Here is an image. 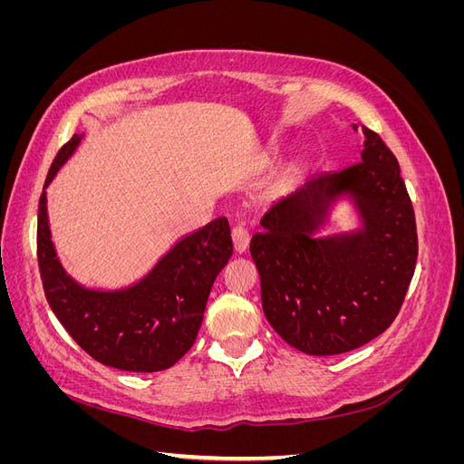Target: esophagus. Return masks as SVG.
Masks as SVG:
<instances>
[{
	"instance_id": "obj_1",
	"label": "esophagus",
	"mask_w": 464,
	"mask_h": 464,
	"mask_svg": "<svg viewBox=\"0 0 464 464\" xmlns=\"http://www.w3.org/2000/svg\"><path fill=\"white\" fill-rule=\"evenodd\" d=\"M232 242L236 254H244L249 246V232L244 227H234L232 228Z\"/></svg>"
}]
</instances>
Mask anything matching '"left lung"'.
<instances>
[{"instance_id": "1", "label": "left lung", "mask_w": 464, "mask_h": 464, "mask_svg": "<svg viewBox=\"0 0 464 464\" xmlns=\"http://www.w3.org/2000/svg\"><path fill=\"white\" fill-rule=\"evenodd\" d=\"M362 162L314 176L278 199L249 244L265 317L312 356L343 354L382 334L414 275L416 218L399 162L375 131L362 125ZM343 194L355 199L362 228L315 238Z\"/></svg>"}]
</instances>
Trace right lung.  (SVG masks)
Listing matches in <instances>:
<instances>
[{
  "label": "right lung",
  "mask_w": 464,
  "mask_h": 464,
  "mask_svg": "<svg viewBox=\"0 0 464 464\" xmlns=\"http://www.w3.org/2000/svg\"><path fill=\"white\" fill-rule=\"evenodd\" d=\"M73 135L55 154L38 203L36 249L42 286L55 317L85 353L123 372H162L193 346L208 292L232 257L227 218L208 222L181 240L130 288L91 290L69 276L52 244L46 188L75 152Z\"/></svg>",
  "instance_id": "add662e5"
}]
</instances>
